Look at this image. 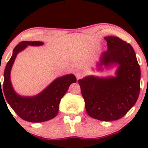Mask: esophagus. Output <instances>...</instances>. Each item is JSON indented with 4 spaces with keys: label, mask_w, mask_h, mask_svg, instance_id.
I'll list each match as a JSON object with an SVG mask.
<instances>
[{
    "label": "esophagus",
    "mask_w": 148,
    "mask_h": 148,
    "mask_svg": "<svg viewBox=\"0 0 148 148\" xmlns=\"http://www.w3.org/2000/svg\"><path fill=\"white\" fill-rule=\"evenodd\" d=\"M75 76L77 78V79H81L82 77H84V73L81 71H76L75 72Z\"/></svg>",
    "instance_id": "obj_1"
}]
</instances>
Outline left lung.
I'll use <instances>...</instances> for the list:
<instances>
[{
    "label": "left lung",
    "instance_id": "obj_1",
    "mask_svg": "<svg viewBox=\"0 0 148 148\" xmlns=\"http://www.w3.org/2000/svg\"><path fill=\"white\" fill-rule=\"evenodd\" d=\"M108 49L100 64H118L117 76L79 80L86 109L91 118L113 121L123 118L136 102L140 93V69L133 47L118 37H104Z\"/></svg>",
    "mask_w": 148,
    "mask_h": 148
}]
</instances>
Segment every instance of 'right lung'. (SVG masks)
Here are the masks:
<instances>
[{"label": "right lung", "mask_w": 148, "mask_h": 148, "mask_svg": "<svg viewBox=\"0 0 148 148\" xmlns=\"http://www.w3.org/2000/svg\"><path fill=\"white\" fill-rule=\"evenodd\" d=\"M43 44L42 42L23 41L14 47L12 56L5 69L3 88L1 85L0 88V93L2 92L3 97H5L3 98L15 113L23 120L30 123H42L55 118L58 113L59 103L62 97L69 86L76 82L75 76L68 74L58 78L37 96L23 97L15 93L10 81V71L16 55L28 45L40 46Z\"/></svg>", "instance_id": "1"}]
</instances>
